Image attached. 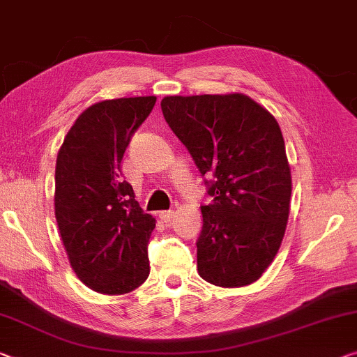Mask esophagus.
Returning <instances> with one entry per match:
<instances>
[{"instance_id": "34e87169", "label": "esophagus", "mask_w": 357, "mask_h": 357, "mask_svg": "<svg viewBox=\"0 0 357 357\" xmlns=\"http://www.w3.org/2000/svg\"><path fill=\"white\" fill-rule=\"evenodd\" d=\"M172 217H174V212L172 211H162V212H160V218H161L164 223L171 222Z\"/></svg>"}]
</instances>
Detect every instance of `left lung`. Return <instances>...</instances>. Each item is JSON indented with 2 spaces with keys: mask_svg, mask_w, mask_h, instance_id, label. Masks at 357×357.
I'll return each instance as SVG.
<instances>
[{
  "mask_svg": "<svg viewBox=\"0 0 357 357\" xmlns=\"http://www.w3.org/2000/svg\"><path fill=\"white\" fill-rule=\"evenodd\" d=\"M161 109L212 197L201 206L199 276L218 287L255 282L282 243L292 195L278 121L243 94L164 97Z\"/></svg>",
  "mask_w": 357,
  "mask_h": 357,
  "instance_id": "left-lung-1",
  "label": "left lung"
}]
</instances>
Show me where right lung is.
Listing matches in <instances>:
<instances>
[{
  "instance_id": "add662e5",
  "label": "right lung",
  "mask_w": 357,
  "mask_h": 357,
  "mask_svg": "<svg viewBox=\"0 0 357 357\" xmlns=\"http://www.w3.org/2000/svg\"><path fill=\"white\" fill-rule=\"evenodd\" d=\"M156 97L103 100L79 114L56 166V218L76 276L100 294L139 287L150 274L155 218L134 199L121 174L126 148Z\"/></svg>"
}]
</instances>
